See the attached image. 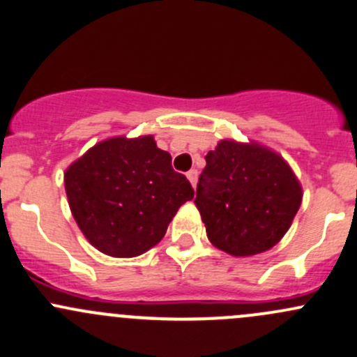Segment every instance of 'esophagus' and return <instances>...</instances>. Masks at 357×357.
Wrapping results in <instances>:
<instances>
[{
	"label": "esophagus",
	"mask_w": 357,
	"mask_h": 357,
	"mask_svg": "<svg viewBox=\"0 0 357 357\" xmlns=\"http://www.w3.org/2000/svg\"><path fill=\"white\" fill-rule=\"evenodd\" d=\"M186 176H188L190 183L193 185V188H195V186H197V181H198V171L197 169H191V171L186 172Z\"/></svg>",
	"instance_id": "1"
}]
</instances>
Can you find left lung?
I'll return each mask as SVG.
<instances>
[{
  "instance_id": "1",
  "label": "left lung",
  "mask_w": 357,
  "mask_h": 357,
  "mask_svg": "<svg viewBox=\"0 0 357 357\" xmlns=\"http://www.w3.org/2000/svg\"><path fill=\"white\" fill-rule=\"evenodd\" d=\"M195 205L213 246L234 257L264 253L282 239L303 191L286 160L257 144L222 140L205 155Z\"/></svg>"
}]
</instances>
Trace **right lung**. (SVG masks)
Listing matches in <instances>:
<instances>
[{"instance_id":"add662e5","label":"right lung","mask_w":357,"mask_h":357,"mask_svg":"<svg viewBox=\"0 0 357 357\" xmlns=\"http://www.w3.org/2000/svg\"><path fill=\"white\" fill-rule=\"evenodd\" d=\"M65 188L71 213L90 245L118 258L155 246L195 193L150 135L97 144L66 169Z\"/></svg>"}]
</instances>
